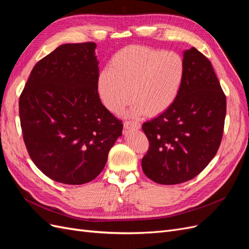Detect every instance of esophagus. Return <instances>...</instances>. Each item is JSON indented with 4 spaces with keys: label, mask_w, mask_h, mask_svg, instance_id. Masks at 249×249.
<instances>
[{
    "label": "esophagus",
    "mask_w": 249,
    "mask_h": 249,
    "mask_svg": "<svg viewBox=\"0 0 249 249\" xmlns=\"http://www.w3.org/2000/svg\"><path fill=\"white\" fill-rule=\"evenodd\" d=\"M124 127L125 130H139L141 127V124L137 122H125Z\"/></svg>",
    "instance_id": "obj_1"
}]
</instances>
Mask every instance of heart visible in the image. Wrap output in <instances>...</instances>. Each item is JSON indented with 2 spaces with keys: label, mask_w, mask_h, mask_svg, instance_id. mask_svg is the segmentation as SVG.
Returning a JSON list of instances; mask_svg holds the SVG:
<instances>
[{
  "label": "heart",
  "mask_w": 249,
  "mask_h": 249,
  "mask_svg": "<svg viewBox=\"0 0 249 249\" xmlns=\"http://www.w3.org/2000/svg\"><path fill=\"white\" fill-rule=\"evenodd\" d=\"M185 63L173 52L131 46L117 52L97 79V91L108 110L119 112L132 101L133 115L167 111L182 89Z\"/></svg>",
  "instance_id": "b5f03b06"
}]
</instances>
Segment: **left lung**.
<instances>
[{
    "mask_svg": "<svg viewBox=\"0 0 249 249\" xmlns=\"http://www.w3.org/2000/svg\"><path fill=\"white\" fill-rule=\"evenodd\" d=\"M185 79L177 101L142 130L149 149L142 158L145 176L162 185L196 177L219 148L227 99L212 64L195 48L183 55Z\"/></svg>",
    "mask_w": 249,
    "mask_h": 249,
    "instance_id": "8db88e82",
    "label": "left lung"
}]
</instances>
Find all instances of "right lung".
<instances>
[{
  "mask_svg": "<svg viewBox=\"0 0 249 249\" xmlns=\"http://www.w3.org/2000/svg\"><path fill=\"white\" fill-rule=\"evenodd\" d=\"M94 42L66 43L33 67L19 97L24 141L32 161L56 182L82 185L103 171L123 124L97 93Z\"/></svg>",
  "mask_w": 249,
  "mask_h": 249,
  "instance_id": "obj_1",
  "label": "right lung"
}]
</instances>
